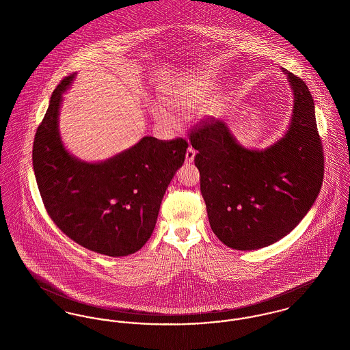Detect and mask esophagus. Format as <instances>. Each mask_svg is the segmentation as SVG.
<instances>
[{"label": "esophagus", "instance_id": "obj_1", "mask_svg": "<svg viewBox=\"0 0 350 350\" xmlns=\"http://www.w3.org/2000/svg\"><path fill=\"white\" fill-rule=\"evenodd\" d=\"M194 157H196V150H193L191 147H189L186 150V157H185L186 164H191L194 161Z\"/></svg>", "mask_w": 350, "mask_h": 350}]
</instances>
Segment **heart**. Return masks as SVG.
Segmentation results:
<instances>
[{"mask_svg":"<svg viewBox=\"0 0 350 350\" xmlns=\"http://www.w3.org/2000/svg\"><path fill=\"white\" fill-rule=\"evenodd\" d=\"M217 89V79L208 73H200L193 76L185 83H178L167 90L161 98L167 110L161 106H152L150 111L153 118L165 127H174L176 118L187 116L198 105L208 100ZM214 105L211 113H217Z\"/></svg>","mask_w":350,"mask_h":350,"instance_id":"heart-1","label":"heart"}]
</instances>
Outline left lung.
Instances as JSON below:
<instances>
[{"label":"left lung","mask_w":350,"mask_h":350,"mask_svg":"<svg viewBox=\"0 0 350 350\" xmlns=\"http://www.w3.org/2000/svg\"><path fill=\"white\" fill-rule=\"evenodd\" d=\"M282 70L294 105L290 126L274 144L245 148L220 120H203L190 133L211 230L232 250H260L291 232L323 183L324 157L312 96L303 80Z\"/></svg>","instance_id":"1"}]
</instances>
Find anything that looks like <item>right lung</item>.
<instances>
[{"instance_id":"obj_1","label":"right lung","mask_w":350,"mask_h":350,"mask_svg":"<svg viewBox=\"0 0 350 350\" xmlns=\"http://www.w3.org/2000/svg\"><path fill=\"white\" fill-rule=\"evenodd\" d=\"M76 75L51 96L33 147L39 193L53 223L86 250L110 257L140 250L154 230L167 185L183 167L186 140L142 137L116 156L88 163L70 154L59 131L63 94Z\"/></svg>"}]
</instances>
